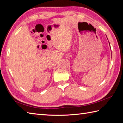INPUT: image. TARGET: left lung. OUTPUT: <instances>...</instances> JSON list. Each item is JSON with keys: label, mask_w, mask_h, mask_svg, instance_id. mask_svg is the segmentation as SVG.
Returning <instances> with one entry per match:
<instances>
[{"label": "left lung", "mask_w": 123, "mask_h": 123, "mask_svg": "<svg viewBox=\"0 0 123 123\" xmlns=\"http://www.w3.org/2000/svg\"><path fill=\"white\" fill-rule=\"evenodd\" d=\"M109 44H110V43H109Z\"/></svg>", "instance_id": "1"}]
</instances>
